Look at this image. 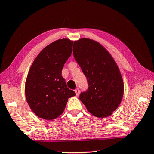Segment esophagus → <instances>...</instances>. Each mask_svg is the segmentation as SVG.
I'll return each instance as SVG.
<instances>
[{"label":"esophagus","instance_id":"34e87169","mask_svg":"<svg viewBox=\"0 0 154 154\" xmlns=\"http://www.w3.org/2000/svg\"><path fill=\"white\" fill-rule=\"evenodd\" d=\"M75 93H76V95L78 96L79 95V93H80V91H79V88H77L76 90H75Z\"/></svg>","mask_w":154,"mask_h":154}]
</instances>
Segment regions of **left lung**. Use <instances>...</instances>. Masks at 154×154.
<instances>
[{
	"label": "left lung",
	"mask_w": 154,
	"mask_h": 154,
	"mask_svg": "<svg viewBox=\"0 0 154 154\" xmlns=\"http://www.w3.org/2000/svg\"><path fill=\"white\" fill-rule=\"evenodd\" d=\"M72 51L89 85L86 92L81 93L80 100L97 118L111 116L124 95V82L118 64L100 43L90 38L75 41Z\"/></svg>",
	"instance_id": "obj_1"
}]
</instances>
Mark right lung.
I'll list each match as a JSON object with an SVG mask.
<instances>
[{
    "label": "right lung",
    "instance_id": "right-lung-1",
    "mask_svg": "<svg viewBox=\"0 0 154 154\" xmlns=\"http://www.w3.org/2000/svg\"><path fill=\"white\" fill-rule=\"evenodd\" d=\"M72 43L68 38L55 41L41 50L31 65L25 83L26 98L41 118L55 119L64 112L68 99L76 95L62 77Z\"/></svg>",
    "mask_w": 154,
    "mask_h": 154
}]
</instances>
